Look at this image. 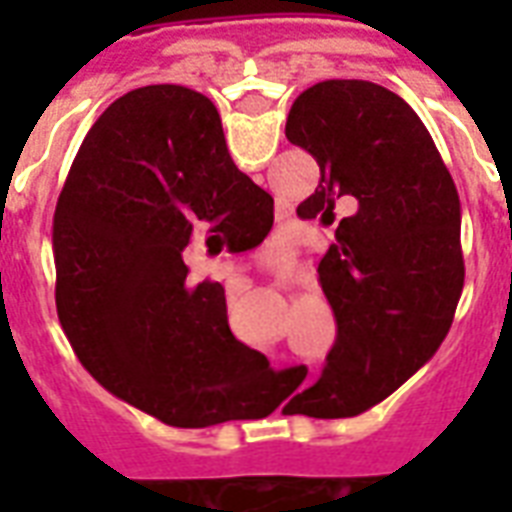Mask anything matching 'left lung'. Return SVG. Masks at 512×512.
Returning a JSON list of instances; mask_svg holds the SVG:
<instances>
[{
    "mask_svg": "<svg viewBox=\"0 0 512 512\" xmlns=\"http://www.w3.org/2000/svg\"><path fill=\"white\" fill-rule=\"evenodd\" d=\"M285 136L321 167L301 219L332 224L337 202L356 205L318 266L337 340L296 400L307 417H356L417 373L450 329L463 290L461 200L417 112L381 84H312Z\"/></svg>",
    "mask_w": 512,
    "mask_h": 512,
    "instance_id": "8db88e82",
    "label": "left lung"
}]
</instances>
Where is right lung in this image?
I'll list each match as a JSON object with an SVG mask.
<instances>
[{
  "label": "right lung",
  "instance_id": "obj_1",
  "mask_svg": "<svg viewBox=\"0 0 512 512\" xmlns=\"http://www.w3.org/2000/svg\"><path fill=\"white\" fill-rule=\"evenodd\" d=\"M274 200L235 167L222 117L180 84L131 90L95 120L54 211L57 315L84 370L172 428L246 419L271 376L227 326L219 282L183 249L244 252Z\"/></svg>",
  "mask_w": 512,
  "mask_h": 512
}]
</instances>
